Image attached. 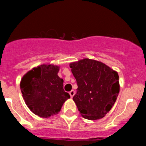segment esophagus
<instances>
[{
	"label": "esophagus",
	"mask_w": 146,
	"mask_h": 146,
	"mask_svg": "<svg viewBox=\"0 0 146 146\" xmlns=\"http://www.w3.org/2000/svg\"><path fill=\"white\" fill-rule=\"evenodd\" d=\"M74 94H75V91H74V90H72V91H71L70 92H69V95H70L71 98L73 97V96H74Z\"/></svg>",
	"instance_id": "1"
}]
</instances>
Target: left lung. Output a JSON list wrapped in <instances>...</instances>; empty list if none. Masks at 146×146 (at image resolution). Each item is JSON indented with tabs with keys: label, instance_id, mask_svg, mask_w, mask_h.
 I'll use <instances>...</instances> for the list:
<instances>
[{
	"label": "left lung",
	"instance_id": "left-lung-1",
	"mask_svg": "<svg viewBox=\"0 0 146 146\" xmlns=\"http://www.w3.org/2000/svg\"><path fill=\"white\" fill-rule=\"evenodd\" d=\"M78 88L73 97L86 119H101L111 110L120 91L118 72L105 64L83 58L69 64Z\"/></svg>",
	"mask_w": 146,
	"mask_h": 146
}]
</instances>
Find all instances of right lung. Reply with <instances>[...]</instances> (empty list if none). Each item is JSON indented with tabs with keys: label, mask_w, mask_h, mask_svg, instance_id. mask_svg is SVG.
<instances>
[{
	"label": "right lung",
	"mask_w": 146,
	"mask_h": 146,
	"mask_svg": "<svg viewBox=\"0 0 146 146\" xmlns=\"http://www.w3.org/2000/svg\"><path fill=\"white\" fill-rule=\"evenodd\" d=\"M60 66L42 64L23 75L20 89L30 110L42 118H50L60 111L70 95L64 90V80L58 75Z\"/></svg>",
	"instance_id": "add662e5"
}]
</instances>
